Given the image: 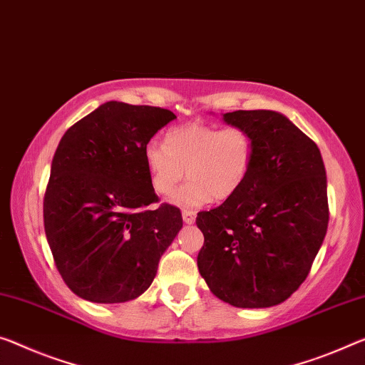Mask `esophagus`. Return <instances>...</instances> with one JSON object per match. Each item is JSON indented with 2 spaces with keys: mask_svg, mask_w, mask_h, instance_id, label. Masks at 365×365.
Segmentation results:
<instances>
[{
  "mask_svg": "<svg viewBox=\"0 0 365 365\" xmlns=\"http://www.w3.org/2000/svg\"><path fill=\"white\" fill-rule=\"evenodd\" d=\"M182 220L186 223H194L195 222V212L192 210H182Z\"/></svg>",
  "mask_w": 365,
  "mask_h": 365,
  "instance_id": "1",
  "label": "esophagus"
}]
</instances>
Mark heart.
Returning a JSON list of instances; mask_svg holds the SVG:
<instances>
[{"label":"heart","instance_id":"heart-1","mask_svg":"<svg viewBox=\"0 0 365 365\" xmlns=\"http://www.w3.org/2000/svg\"><path fill=\"white\" fill-rule=\"evenodd\" d=\"M255 151V137L248 128L189 122L170 128L163 145H147L143 158L151 187L161 197L175 194L187 176L190 181L179 190L176 202L194 207L210 199H233L248 181Z\"/></svg>","mask_w":365,"mask_h":365}]
</instances>
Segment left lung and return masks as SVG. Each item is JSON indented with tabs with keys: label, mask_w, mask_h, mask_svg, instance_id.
Listing matches in <instances>:
<instances>
[{
	"label": "left lung",
	"mask_w": 365,
	"mask_h": 365,
	"mask_svg": "<svg viewBox=\"0 0 365 365\" xmlns=\"http://www.w3.org/2000/svg\"><path fill=\"white\" fill-rule=\"evenodd\" d=\"M223 119L253 133L255 161L233 199L197 214L199 272L230 305L272 307L300 287L327 235V173L317 143L279 112Z\"/></svg>",
	"instance_id": "obj_1"
}]
</instances>
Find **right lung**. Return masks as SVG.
I'll use <instances>...</instances> for the list:
<instances>
[{
    "mask_svg": "<svg viewBox=\"0 0 365 365\" xmlns=\"http://www.w3.org/2000/svg\"><path fill=\"white\" fill-rule=\"evenodd\" d=\"M171 110L109 101L71 125L52 160L43 227L71 292L96 304L137 299L182 227L178 207L158 204L143 151Z\"/></svg>",
    "mask_w": 365,
    "mask_h": 365,
    "instance_id": "add662e5",
    "label": "right lung"
}]
</instances>
